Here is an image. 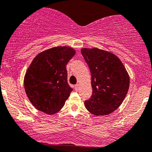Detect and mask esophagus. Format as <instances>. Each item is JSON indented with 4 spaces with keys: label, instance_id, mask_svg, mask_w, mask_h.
<instances>
[{
    "label": "esophagus",
    "instance_id": "1",
    "mask_svg": "<svg viewBox=\"0 0 152 152\" xmlns=\"http://www.w3.org/2000/svg\"><path fill=\"white\" fill-rule=\"evenodd\" d=\"M75 90H76V91H78V90H79V84H76L75 85Z\"/></svg>",
    "mask_w": 152,
    "mask_h": 152
}]
</instances>
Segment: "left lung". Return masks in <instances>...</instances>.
Segmentation results:
<instances>
[{
  "label": "left lung",
  "mask_w": 152,
  "mask_h": 152,
  "mask_svg": "<svg viewBox=\"0 0 152 152\" xmlns=\"http://www.w3.org/2000/svg\"><path fill=\"white\" fill-rule=\"evenodd\" d=\"M81 54L91 75L92 95L85 107L95 115H107L122 104L128 89L129 76L116 56L98 48H83Z\"/></svg>",
  "instance_id": "obj_1"
}]
</instances>
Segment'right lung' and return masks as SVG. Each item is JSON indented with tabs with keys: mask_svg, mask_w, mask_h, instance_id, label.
I'll use <instances>...</instances> for the list:
<instances>
[{
	"mask_svg": "<svg viewBox=\"0 0 152 152\" xmlns=\"http://www.w3.org/2000/svg\"><path fill=\"white\" fill-rule=\"evenodd\" d=\"M74 55L69 47H56L33 60L25 75L24 88L37 109L52 115L64 106L73 91L68 83L66 65Z\"/></svg>",
	"mask_w": 152,
	"mask_h": 152,
	"instance_id": "obj_1",
	"label": "right lung"
}]
</instances>
